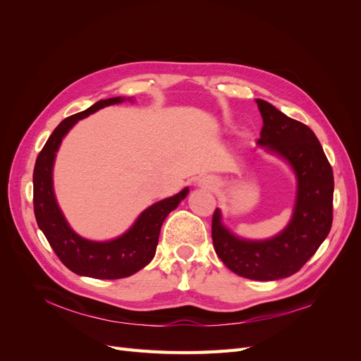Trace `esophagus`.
Listing matches in <instances>:
<instances>
[{"label": "esophagus", "mask_w": 361, "mask_h": 361, "mask_svg": "<svg viewBox=\"0 0 361 361\" xmlns=\"http://www.w3.org/2000/svg\"><path fill=\"white\" fill-rule=\"evenodd\" d=\"M199 185H200V187H203V188L214 190L216 187V180L214 178H211V176H206V178H202L199 180Z\"/></svg>", "instance_id": "1"}]
</instances>
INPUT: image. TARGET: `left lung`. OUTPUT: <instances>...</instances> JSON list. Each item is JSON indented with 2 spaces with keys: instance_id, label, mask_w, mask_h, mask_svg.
Segmentation results:
<instances>
[{
  "instance_id": "left-lung-1",
  "label": "left lung",
  "mask_w": 361,
  "mask_h": 361,
  "mask_svg": "<svg viewBox=\"0 0 361 361\" xmlns=\"http://www.w3.org/2000/svg\"><path fill=\"white\" fill-rule=\"evenodd\" d=\"M264 126L259 146L279 155L297 176V200L285 231L264 241L235 236L221 223V212L212 216L215 253L235 274L260 281L289 277L300 271L330 233L333 223V169L313 130L256 99Z\"/></svg>"
}]
</instances>
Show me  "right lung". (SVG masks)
Wrapping results in <instances>:
<instances>
[{
    "mask_svg": "<svg viewBox=\"0 0 361 361\" xmlns=\"http://www.w3.org/2000/svg\"><path fill=\"white\" fill-rule=\"evenodd\" d=\"M125 97H110L99 101L87 110L73 114L54 129V133L40 150L32 173V203L37 226L47 236L64 267L78 276L114 280L135 274L154 259L161 226L166 216L176 209L180 200L187 197L183 188L173 197L157 202L141 212L133 227L111 241H90L75 233L60 211L52 187V167L63 137L78 120L96 113L104 106L123 102Z\"/></svg>",
    "mask_w": 361,
    "mask_h": 361,
    "instance_id": "obj_1",
    "label": "right lung"
}]
</instances>
